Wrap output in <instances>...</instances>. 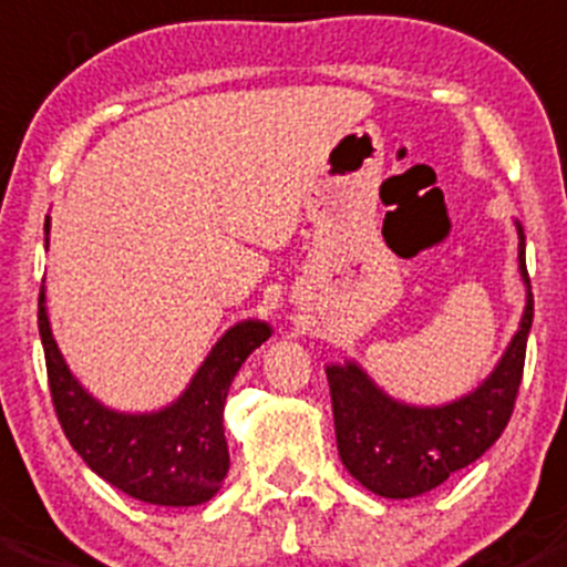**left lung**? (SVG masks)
<instances>
[{
	"instance_id": "8db88e82",
	"label": "left lung",
	"mask_w": 567,
	"mask_h": 567,
	"mask_svg": "<svg viewBox=\"0 0 567 567\" xmlns=\"http://www.w3.org/2000/svg\"><path fill=\"white\" fill-rule=\"evenodd\" d=\"M518 226V270L527 284V306L516 336L497 369L472 393L442 406L395 401L354 360L327 365L338 456L358 483L379 497L410 499L442 486L453 472L477 461L499 434L516 404L533 327V291Z\"/></svg>"
}]
</instances>
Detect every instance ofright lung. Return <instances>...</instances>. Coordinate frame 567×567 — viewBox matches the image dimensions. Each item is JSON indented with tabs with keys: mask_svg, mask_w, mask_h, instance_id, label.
Segmentation results:
<instances>
[{
	"mask_svg": "<svg viewBox=\"0 0 567 567\" xmlns=\"http://www.w3.org/2000/svg\"><path fill=\"white\" fill-rule=\"evenodd\" d=\"M49 248V218H45ZM38 327L51 401L73 451L95 475L150 505L190 507L213 499L229 472L224 404L240 365L270 338V324L245 319L224 332L177 401L157 412L127 414L92 399L68 369L40 289Z\"/></svg>",
	"mask_w": 567,
	"mask_h": 567,
	"instance_id": "right-lung-1",
	"label": "right lung"
}]
</instances>
